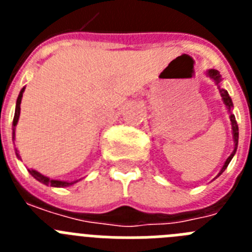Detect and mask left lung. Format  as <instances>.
<instances>
[{
  "instance_id": "8db88e82",
  "label": "left lung",
  "mask_w": 252,
  "mask_h": 252,
  "mask_svg": "<svg viewBox=\"0 0 252 252\" xmlns=\"http://www.w3.org/2000/svg\"><path fill=\"white\" fill-rule=\"evenodd\" d=\"M207 75H208L211 79H213V81L216 82V84L218 86V88H220V83H221V81H222L220 72H218V70H216V69H209V70H207ZM220 93H221L222 101H223V103L226 104L227 110H228V112H230V121H231V126H232V135H233V141H235V149H233L232 154H231L230 157L227 158V160L224 161V165L222 166L221 171L218 173V175H221L222 173L226 170V168L228 166L230 161L232 160L233 155L236 154V150H237V144H239V126H237V122H236L235 115H232V112H231V110H232V107H233L232 99H231V97L228 95V92H227L226 90H223V88H220Z\"/></svg>"
}]
</instances>
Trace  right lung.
<instances>
[{
  "label": "right lung",
  "mask_w": 252,
  "mask_h": 252,
  "mask_svg": "<svg viewBox=\"0 0 252 252\" xmlns=\"http://www.w3.org/2000/svg\"><path fill=\"white\" fill-rule=\"evenodd\" d=\"M24 91H25V87L22 88L21 92H20L19 97H17V101H16V108H15V116H13V122H12V140H15V127H16L17 125V121H19V117H20V104H21V99H22V93H24ZM16 155L17 158H19V154H17V150H16ZM29 173H30L32 177L35 178L36 180H39L40 183L45 184V186H50V187H57V188H63V187H69L72 186V184L77 183L78 180H74V182H64V180H57V179H50V178L45 177V175L40 174L39 171L34 170V169H29Z\"/></svg>",
  "instance_id": "1"
}]
</instances>
